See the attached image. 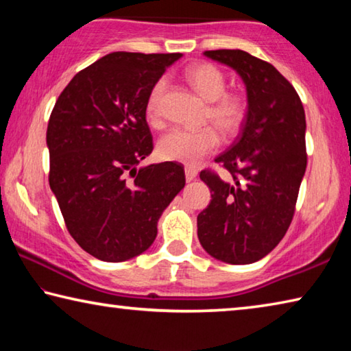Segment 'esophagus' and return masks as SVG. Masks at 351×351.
I'll return each instance as SVG.
<instances>
[{
    "label": "esophagus",
    "mask_w": 351,
    "mask_h": 351,
    "mask_svg": "<svg viewBox=\"0 0 351 351\" xmlns=\"http://www.w3.org/2000/svg\"><path fill=\"white\" fill-rule=\"evenodd\" d=\"M184 173H186V181L190 182V181H193L195 178H197L198 171L195 170L193 167H186V169H184Z\"/></svg>",
    "instance_id": "obj_1"
}]
</instances>
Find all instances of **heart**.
<instances>
[{
	"mask_svg": "<svg viewBox=\"0 0 351 351\" xmlns=\"http://www.w3.org/2000/svg\"><path fill=\"white\" fill-rule=\"evenodd\" d=\"M184 77L201 99L209 102L206 121L212 122V125L226 138L239 133L246 119L247 105L240 94L226 93V79L221 71L215 64L197 63L186 69ZM165 91H167V80L159 79L148 96L147 117L153 125L161 123V102ZM218 145L219 136L210 127L201 130L173 128L159 139L156 152L164 161L193 167L215 152Z\"/></svg>",
	"mask_w": 351,
	"mask_h": 351,
	"instance_id": "1",
	"label": "heart"
}]
</instances>
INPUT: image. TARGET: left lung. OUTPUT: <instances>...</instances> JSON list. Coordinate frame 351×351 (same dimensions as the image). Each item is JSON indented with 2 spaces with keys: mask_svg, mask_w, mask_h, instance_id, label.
<instances>
[{
  "mask_svg": "<svg viewBox=\"0 0 351 351\" xmlns=\"http://www.w3.org/2000/svg\"><path fill=\"white\" fill-rule=\"evenodd\" d=\"M204 56L240 75L247 112L239 141L215 159L234 181L199 173L212 199L197 218L198 239L213 258L249 265L280 243L293 219L306 169L305 111L293 85L271 63L240 49Z\"/></svg>",
  "mask_w": 351,
  "mask_h": 351,
  "instance_id": "8db88e82",
  "label": "left lung"
}]
</instances>
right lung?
Returning a JSON list of instances; mask_svg holds the SVG:
<instances>
[{
	"mask_svg": "<svg viewBox=\"0 0 351 351\" xmlns=\"http://www.w3.org/2000/svg\"><path fill=\"white\" fill-rule=\"evenodd\" d=\"M181 57L111 52L75 74L51 112V190L73 239L102 261L145 252L186 184L181 164L139 167L153 150L148 96Z\"/></svg>",
	"mask_w": 351,
	"mask_h": 351,
	"instance_id": "1",
	"label": "right lung"
}]
</instances>
